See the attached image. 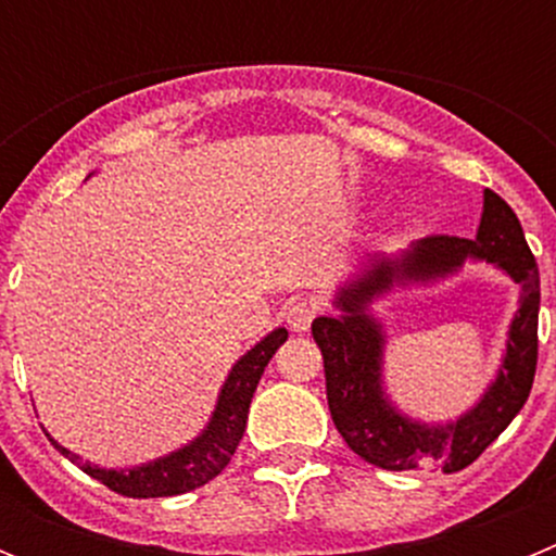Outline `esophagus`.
I'll return each mask as SVG.
<instances>
[{
    "label": "esophagus",
    "instance_id": "esophagus-1",
    "mask_svg": "<svg viewBox=\"0 0 556 556\" xmlns=\"http://www.w3.org/2000/svg\"><path fill=\"white\" fill-rule=\"evenodd\" d=\"M314 314H317V306H314L312 301H294L292 306L287 308V314H283V317H287V323H289V328H292V331L303 333V331H308V328H312Z\"/></svg>",
    "mask_w": 556,
    "mask_h": 556
}]
</instances>
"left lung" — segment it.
Returning <instances> with one entry per match:
<instances>
[{"label": "left lung", "mask_w": 556, "mask_h": 556, "mask_svg": "<svg viewBox=\"0 0 556 556\" xmlns=\"http://www.w3.org/2000/svg\"><path fill=\"white\" fill-rule=\"evenodd\" d=\"M468 261L493 263L521 287L519 312L496 378L468 413L426 425L401 413L383 390V324L369 306L395 288L433 286ZM337 317H317L312 337L323 353L333 426L348 448L384 470L440 465L445 473L468 468L513 424L532 392L538 367L540 273L515 211L484 189L476 239L426 236L401 253H376L333 294Z\"/></svg>", "instance_id": "obj_1"}]
</instances>
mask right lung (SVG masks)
<instances>
[{"mask_svg":"<svg viewBox=\"0 0 556 556\" xmlns=\"http://www.w3.org/2000/svg\"><path fill=\"white\" fill-rule=\"evenodd\" d=\"M287 328H275L230 367L205 429L194 440L180 445L178 451H169V454L144 462V465L116 470L83 462L80 456L63 448L47 431L49 443L55 445L66 459L75 462L83 473L102 481L113 493L127 495V498H164V495H180L203 488L214 476L223 473L225 465L233 456L236 445L244 434V426H248L250 401H253V392L258 387V378H262L264 367L269 365L275 351L287 342Z\"/></svg>","mask_w":556,"mask_h":556,"instance_id":"right-lung-1","label":"right lung"}]
</instances>
